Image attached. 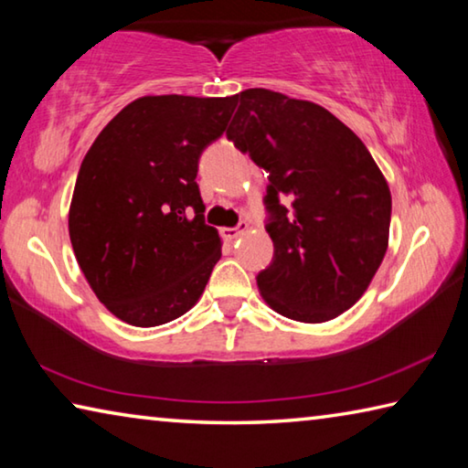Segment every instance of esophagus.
Listing matches in <instances>:
<instances>
[{
    "label": "esophagus",
    "mask_w": 468,
    "mask_h": 468,
    "mask_svg": "<svg viewBox=\"0 0 468 468\" xmlns=\"http://www.w3.org/2000/svg\"><path fill=\"white\" fill-rule=\"evenodd\" d=\"M248 229H250V225H248V223H239L237 227H225V229H220V233H223L225 239L233 241V239H237V237H239V235H243L245 231H248Z\"/></svg>",
    "instance_id": "34e87169"
}]
</instances>
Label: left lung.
Segmentation results:
<instances>
[{"mask_svg":"<svg viewBox=\"0 0 468 468\" xmlns=\"http://www.w3.org/2000/svg\"><path fill=\"white\" fill-rule=\"evenodd\" d=\"M227 138L271 176L274 258L256 276L284 318L335 320L361 299L388 250L392 196L357 133L312 101L248 89Z\"/></svg>","mask_w":468,"mask_h":468,"instance_id":"obj_1","label":"left lung"}]
</instances>
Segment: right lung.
Returning a JSON list of instances; mask_svg holds the SVG:
<instances>
[{"label":"right lung","instance_id":"right-lung-1","mask_svg":"<svg viewBox=\"0 0 468 468\" xmlns=\"http://www.w3.org/2000/svg\"><path fill=\"white\" fill-rule=\"evenodd\" d=\"M233 97L148 94L123 107L78 171L69 241L107 310L161 326L197 303L220 260L196 184L202 150L223 136Z\"/></svg>","mask_w":468,"mask_h":468}]
</instances>
